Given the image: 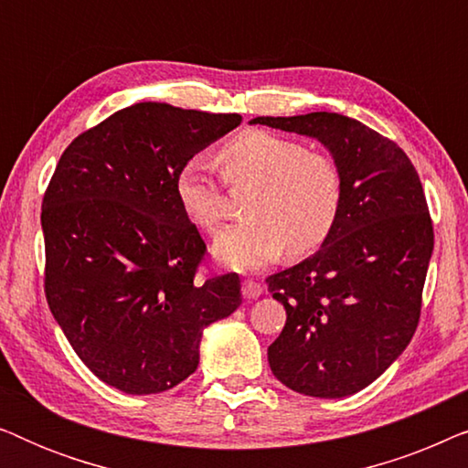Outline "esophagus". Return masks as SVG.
<instances>
[{
  "label": "esophagus",
  "mask_w": 468,
  "mask_h": 468,
  "mask_svg": "<svg viewBox=\"0 0 468 468\" xmlns=\"http://www.w3.org/2000/svg\"><path fill=\"white\" fill-rule=\"evenodd\" d=\"M261 292H264V287H261V283H258V281H251L247 279L245 283H242V296H245L247 300H255L261 296Z\"/></svg>",
  "instance_id": "esophagus-1"
}]
</instances>
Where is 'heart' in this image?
Listing matches in <instances>:
<instances>
[{
  "label": "heart",
  "instance_id": "1",
  "mask_svg": "<svg viewBox=\"0 0 468 468\" xmlns=\"http://www.w3.org/2000/svg\"><path fill=\"white\" fill-rule=\"evenodd\" d=\"M229 187H253L242 213L249 219L223 229L215 255L240 271H258L281 253L303 258L328 240L341 210V175L328 155L277 133L251 130L217 153ZM175 194L185 217L204 232L223 219V191L200 159L178 170Z\"/></svg>",
  "mask_w": 468,
  "mask_h": 468
}]
</instances>
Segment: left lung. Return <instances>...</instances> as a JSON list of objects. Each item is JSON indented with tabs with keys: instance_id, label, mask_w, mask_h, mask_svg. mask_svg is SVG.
<instances>
[{
	"instance_id": "obj_1",
	"label": "left lung",
	"mask_w": 468,
	"mask_h": 468,
	"mask_svg": "<svg viewBox=\"0 0 468 468\" xmlns=\"http://www.w3.org/2000/svg\"><path fill=\"white\" fill-rule=\"evenodd\" d=\"M249 123L319 140L341 175V210L328 240L266 279L287 313L268 364L293 392L351 396L386 373L418 328L434 247L420 176L399 144L343 114Z\"/></svg>"
}]
</instances>
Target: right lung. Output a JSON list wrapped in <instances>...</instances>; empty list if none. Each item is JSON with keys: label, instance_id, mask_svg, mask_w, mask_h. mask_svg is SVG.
<instances>
[{"label": "right lung", "instance_id": "1", "mask_svg": "<svg viewBox=\"0 0 468 468\" xmlns=\"http://www.w3.org/2000/svg\"><path fill=\"white\" fill-rule=\"evenodd\" d=\"M240 114L140 101L63 151L42 202L44 292L87 368L125 394H159L197 368L204 328L239 309L240 279H196L200 232L175 181Z\"/></svg>", "mask_w": 468, "mask_h": 468}]
</instances>
